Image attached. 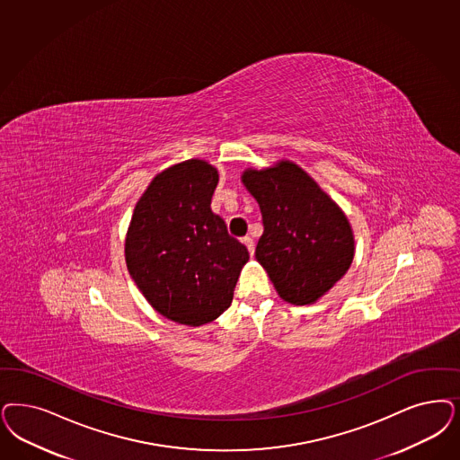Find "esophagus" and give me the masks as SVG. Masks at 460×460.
Returning a JSON list of instances; mask_svg holds the SVG:
<instances>
[{"label": "esophagus", "mask_w": 460, "mask_h": 460, "mask_svg": "<svg viewBox=\"0 0 460 460\" xmlns=\"http://www.w3.org/2000/svg\"><path fill=\"white\" fill-rule=\"evenodd\" d=\"M243 243H244V246L248 248V252H250V254L254 253V241L252 236H244V238L241 239Z\"/></svg>", "instance_id": "esophagus-1"}]
</instances>
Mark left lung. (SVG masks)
Wrapping results in <instances>:
<instances>
[{
	"mask_svg": "<svg viewBox=\"0 0 460 460\" xmlns=\"http://www.w3.org/2000/svg\"><path fill=\"white\" fill-rule=\"evenodd\" d=\"M263 217L254 256L279 296L294 305L313 304L347 273L353 231L343 210L292 161L241 176Z\"/></svg>",
	"mask_w": 460,
	"mask_h": 460,
	"instance_id": "obj_1",
	"label": "left lung"
}]
</instances>
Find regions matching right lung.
Listing matches in <instances>:
<instances>
[{"instance_id":"obj_1","label":"right lung","mask_w":460,"mask_h":460,"mask_svg":"<svg viewBox=\"0 0 460 460\" xmlns=\"http://www.w3.org/2000/svg\"><path fill=\"white\" fill-rule=\"evenodd\" d=\"M217 170L187 159L153 178L126 238L127 270L159 314L200 326L231 305L250 253L212 212Z\"/></svg>"}]
</instances>
